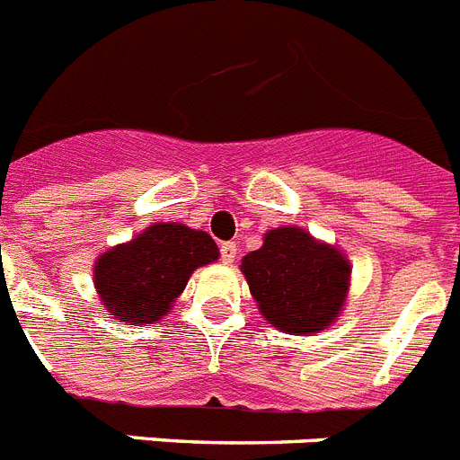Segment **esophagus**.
Listing matches in <instances>:
<instances>
[{
  "mask_svg": "<svg viewBox=\"0 0 460 460\" xmlns=\"http://www.w3.org/2000/svg\"><path fill=\"white\" fill-rule=\"evenodd\" d=\"M235 243H222V247H220V259H222V263H226V266H229V263H234V259H235Z\"/></svg>",
  "mask_w": 460,
  "mask_h": 460,
  "instance_id": "obj_1",
  "label": "esophagus"
}]
</instances>
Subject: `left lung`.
<instances>
[{
	"instance_id": "1",
	"label": "left lung",
	"mask_w": 460,
	"mask_h": 460,
	"mask_svg": "<svg viewBox=\"0 0 460 460\" xmlns=\"http://www.w3.org/2000/svg\"><path fill=\"white\" fill-rule=\"evenodd\" d=\"M240 268L263 318L284 332L309 334L330 325L349 291V261L296 226L268 231L263 247Z\"/></svg>"
}]
</instances>
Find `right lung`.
I'll return each mask as SVG.
<instances>
[{
    "label": "right lung",
    "instance_id": "add662e5",
    "mask_svg": "<svg viewBox=\"0 0 460 460\" xmlns=\"http://www.w3.org/2000/svg\"><path fill=\"white\" fill-rule=\"evenodd\" d=\"M217 254L215 240L204 231L160 222L102 254L93 277L111 316L139 325L163 318L194 268L206 266Z\"/></svg>",
    "mask_w": 460,
    "mask_h": 460
}]
</instances>
